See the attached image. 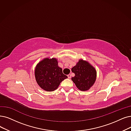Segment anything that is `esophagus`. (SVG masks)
<instances>
[{
  "mask_svg": "<svg viewBox=\"0 0 131 131\" xmlns=\"http://www.w3.org/2000/svg\"><path fill=\"white\" fill-rule=\"evenodd\" d=\"M67 76H68V78H71V75L70 74H68L67 75Z\"/></svg>",
  "mask_w": 131,
  "mask_h": 131,
  "instance_id": "obj_1",
  "label": "esophagus"
}]
</instances>
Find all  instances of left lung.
<instances>
[{
  "label": "left lung",
  "instance_id": "1",
  "mask_svg": "<svg viewBox=\"0 0 131 131\" xmlns=\"http://www.w3.org/2000/svg\"><path fill=\"white\" fill-rule=\"evenodd\" d=\"M71 71L75 76L71 78L76 87L81 91H87L94 84L97 76L96 70L86 61L80 59Z\"/></svg>",
  "mask_w": 131,
  "mask_h": 131
}]
</instances>
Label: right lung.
Instances as JSON below:
<instances>
[{"label": "right lung", "mask_w": 131, "mask_h": 131, "mask_svg": "<svg viewBox=\"0 0 131 131\" xmlns=\"http://www.w3.org/2000/svg\"><path fill=\"white\" fill-rule=\"evenodd\" d=\"M35 77L38 85L47 91L55 90L61 82L68 78L63 74L55 58H46L39 62L35 67Z\"/></svg>", "instance_id": "add662e5"}]
</instances>
